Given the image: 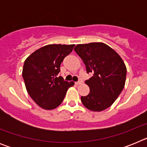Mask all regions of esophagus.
<instances>
[{"label":"esophagus","instance_id":"1","mask_svg":"<svg viewBox=\"0 0 147 147\" xmlns=\"http://www.w3.org/2000/svg\"><path fill=\"white\" fill-rule=\"evenodd\" d=\"M82 83V81H79V82H75V84H76V85H81Z\"/></svg>","mask_w":147,"mask_h":147}]
</instances>
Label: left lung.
I'll list each match as a JSON object with an SVG mask.
<instances>
[{
    "mask_svg": "<svg viewBox=\"0 0 147 147\" xmlns=\"http://www.w3.org/2000/svg\"><path fill=\"white\" fill-rule=\"evenodd\" d=\"M85 63L87 73L93 75L85 84L90 93L82 96L83 105L92 111H102L113 104L125 85L127 68L113 49L103 42L79 44L74 48Z\"/></svg>",
    "mask_w": 147,
    "mask_h": 147,
    "instance_id": "obj_1",
    "label": "left lung"
}]
</instances>
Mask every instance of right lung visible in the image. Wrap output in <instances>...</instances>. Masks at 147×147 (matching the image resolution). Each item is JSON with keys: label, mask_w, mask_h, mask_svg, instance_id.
Wrapping results in <instances>:
<instances>
[{"label": "right lung", "mask_w": 147, "mask_h": 147, "mask_svg": "<svg viewBox=\"0 0 147 147\" xmlns=\"http://www.w3.org/2000/svg\"><path fill=\"white\" fill-rule=\"evenodd\" d=\"M75 45H48L35 51L24 62L23 78L27 92L40 107L53 110L62 102L74 85L58 76L60 65Z\"/></svg>", "instance_id": "1"}]
</instances>
